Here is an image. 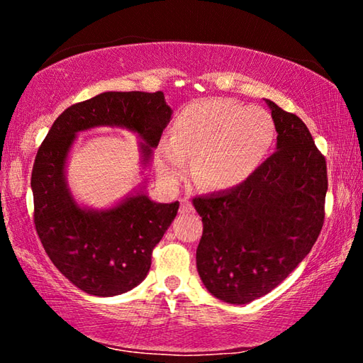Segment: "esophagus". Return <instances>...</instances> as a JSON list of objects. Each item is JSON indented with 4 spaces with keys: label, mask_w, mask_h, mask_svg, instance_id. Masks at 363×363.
<instances>
[{
    "label": "esophagus",
    "mask_w": 363,
    "mask_h": 363,
    "mask_svg": "<svg viewBox=\"0 0 363 363\" xmlns=\"http://www.w3.org/2000/svg\"><path fill=\"white\" fill-rule=\"evenodd\" d=\"M194 208H192V203H190V201L187 200V199H184V200H181V213L184 214V213H190L192 211Z\"/></svg>",
    "instance_id": "esophagus-1"
}]
</instances>
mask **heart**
I'll return each instance as SVG.
<instances>
[{"instance_id": "b5f03b06", "label": "heart", "mask_w": 363, "mask_h": 363, "mask_svg": "<svg viewBox=\"0 0 363 363\" xmlns=\"http://www.w3.org/2000/svg\"><path fill=\"white\" fill-rule=\"evenodd\" d=\"M275 126L266 110L230 99H203L182 110L171 140L158 149V169L179 184L192 163L195 182L203 189L240 186L261 167L274 144Z\"/></svg>"}]
</instances>
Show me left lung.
Listing matches in <instances>:
<instances>
[{"label": "left lung", "instance_id": "8db88e82", "mask_svg": "<svg viewBox=\"0 0 363 363\" xmlns=\"http://www.w3.org/2000/svg\"><path fill=\"white\" fill-rule=\"evenodd\" d=\"M277 150L240 186L194 199L203 220L196 270L214 298L248 304L280 285L323 225L327 163L301 118L266 99Z\"/></svg>", "mask_w": 363, "mask_h": 363}]
</instances>
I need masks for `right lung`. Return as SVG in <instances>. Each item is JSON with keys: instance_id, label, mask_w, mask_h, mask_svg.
<instances>
[{"instance_id": "1", "label": "right lung", "mask_w": 363, "mask_h": 363, "mask_svg": "<svg viewBox=\"0 0 363 363\" xmlns=\"http://www.w3.org/2000/svg\"><path fill=\"white\" fill-rule=\"evenodd\" d=\"M171 115L162 91H106L64 110L36 153L32 171L36 232L59 272L84 293L106 298L138 286L149 274L152 250L174 220L179 201L150 200L144 177L112 206L79 203L67 181L73 144L79 133L94 128L138 134L144 174Z\"/></svg>"}]
</instances>
